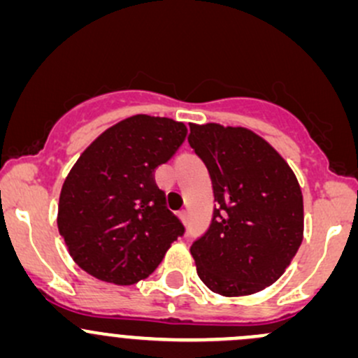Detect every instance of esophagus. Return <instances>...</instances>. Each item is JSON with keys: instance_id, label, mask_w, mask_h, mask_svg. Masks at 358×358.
<instances>
[{"instance_id": "1", "label": "esophagus", "mask_w": 358, "mask_h": 358, "mask_svg": "<svg viewBox=\"0 0 358 358\" xmlns=\"http://www.w3.org/2000/svg\"><path fill=\"white\" fill-rule=\"evenodd\" d=\"M180 219H182L183 222H187L188 221V212L183 209V210H180Z\"/></svg>"}]
</instances>
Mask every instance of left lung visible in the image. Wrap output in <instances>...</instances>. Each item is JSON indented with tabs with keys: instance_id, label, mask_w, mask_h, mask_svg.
Instances as JSON below:
<instances>
[{
	"instance_id": "1",
	"label": "left lung",
	"mask_w": 358,
	"mask_h": 358,
	"mask_svg": "<svg viewBox=\"0 0 358 358\" xmlns=\"http://www.w3.org/2000/svg\"><path fill=\"white\" fill-rule=\"evenodd\" d=\"M188 143L209 170L210 227L190 246L200 280L224 297L277 282L304 238L302 192L287 161L246 127L190 124Z\"/></svg>"
}]
</instances>
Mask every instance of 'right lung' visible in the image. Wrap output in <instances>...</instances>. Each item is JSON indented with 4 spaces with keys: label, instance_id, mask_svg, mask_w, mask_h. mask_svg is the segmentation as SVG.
I'll use <instances>...</instances> for the list:
<instances>
[{
    "label": "right lung",
    "instance_id": "add662e5",
    "mask_svg": "<svg viewBox=\"0 0 358 358\" xmlns=\"http://www.w3.org/2000/svg\"><path fill=\"white\" fill-rule=\"evenodd\" d=\"M187 137L183 122L127 117L81 152L62 183L59 234L74 263L101 282L132 285L156 270L183 226L155 182Z\"/></svg>",
    "mask_w": 358,
    "mask_h": 358
}]
</instances>
